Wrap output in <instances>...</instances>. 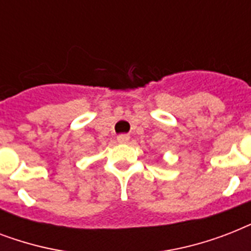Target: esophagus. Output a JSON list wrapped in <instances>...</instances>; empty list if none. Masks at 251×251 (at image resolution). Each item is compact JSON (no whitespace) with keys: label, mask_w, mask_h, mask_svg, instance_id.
Instances as JSON below:
<instances>
[{"label":"esophagus","mask_w":251,"mask_h":251,"mask_svg":"<svg viewBox=\"0 0 251 251\" xmlns=\"http://www.w3.org/2000/svg\"><path fill=\"white\" fill-rule=\"evenodd\" d=\"M130 139L129 135H126V134H121V135H118L117 137V141L118 143H127Z\"/></svg>","instance_id":"obj_1"}]
</instances>
